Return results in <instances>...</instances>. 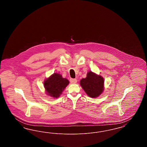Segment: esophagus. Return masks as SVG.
Segmentation results:
<instances>
[{
	"instance_id": "obj_1",
	"label": "esophagus",
	"mask_w": 147,
	"mask_h": 147,
	"mask_svg": "<svg viewBox=\"0 0 147 147\" xmlns=\"http://www.w3.org/2000/svg\"><path fill=\"white\" fill-rule=\"evenodd\" d=\"M70 82L71 84H76L77 83V80L76 79H73V78H70Z\"/></svg>"
}]
</instances>
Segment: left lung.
I'll list each match as a JSON object with an SVG mask.
<instances>
[{
    "label": "left lung",
    "mask_w": 147,
    "mask_h": 147,
    "mask_svg": "<svg viewBox=\"0 0 147 147\" xmlns=\"http://www.w3.org/2000/svg\"><path fill=\"white\" fill-rule=\"evenodd\" d=\"M80 84L86 94L90 98H97L104 91L103 77L91 71L87 73L85 78L81 79Z\"/></svg>",
    "instance_id": "1"
}]
</instances>
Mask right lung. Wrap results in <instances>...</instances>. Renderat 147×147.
<instances>
[{
    "instance_id": "add662e5",
    "label": "right lung",
    "mask_w": 147,
    "mask_h": 147,
    "mask_svg": "<svg viewBox=\"0 0 147 147\" xmlns=\"http://www.w3.org/2000/svg\"><path fill=\"white\" fill-rule=\"evenodd\" d=\"M69 84L66 78H63L58 73H54L44 81V87L47 94L54 98L60 96L64 89Z\"/></svg>"
}]
</instances>
